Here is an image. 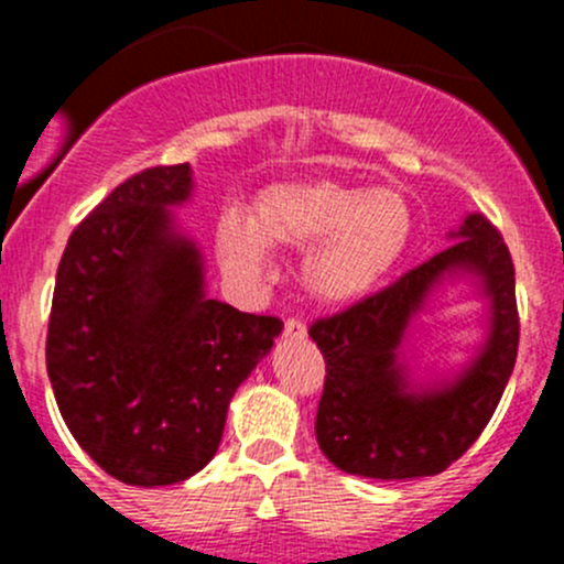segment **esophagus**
Returning a JSON list of instances; mask_svg holds the SVG:
<instances>
[{"mask_svg":"<svg viewBox=\"0 0 564 564\" xmlns=\"http://www.w3.org/2000/svg\"><path fill=\"white\" fill-rule=\"evenodd\" d=\"M283 335L294 340H303L305 335H308V327H305V322H300V318H286V324H283Z\"/></svg>","mask_w":564,"mask_h":564,"instance_id":"1","label":"esophagus"}]
</instances>
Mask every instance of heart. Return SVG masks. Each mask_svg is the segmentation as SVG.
Wrapping results in <instances>:
<instances>
[{
  "mask_svg": "<svg viewBox=\"0 0 564 564\" xmlns=\"http://www.w3.org/2000/svg\"><path fill=\"white\" fill-rule=\"evenodd\" d=\"M412 237V213L390 187L335 180L281 182L256 202V218L231 207L218 226V253L237 275L264 278L270 246L308 250L305 289L327 305L357 303L401 261Z\"/></svg>",
  "mask_w": 564,
  "mask_h": 564,
  "instance_id": "b5f03b06",
  "label": "heart"
}]
</instances>
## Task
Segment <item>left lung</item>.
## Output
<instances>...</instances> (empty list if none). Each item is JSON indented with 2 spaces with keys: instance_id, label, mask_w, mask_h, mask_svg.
Masks as SVG:
<instances>
[{
  "instance_id": "left-lung-1",
  "label": "left lung",
  "mask_w": 564,
  "mask_h": 564,
  "mask_svg": "<svg viewBox=\"0 0 564 564\" xmlns=\"http://www.w3.org/2000/svg\"><path fill=\"white\" fill-rule=\"evenodd\" d=\"M453 246L308 335L327 362L316 412V442L338 469L373 480L445 471L491 420L519 355V308L510 250L491 220L466 215ZM453 276H471L489 305V333L453 380L411 382L408 327L430 294Z\"/></svg>"
}]
</instances>
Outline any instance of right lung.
<instances>
[{"mask_svg":"<svg viewBox=\"0 0 564 564\" xmlns=\"http://www.w3.org/2000/svg\"><path fill=\"white\" fill-rule=\"evenodd\" d=\"M193 169L133 174L76 226L56 270L45 368L62 420L128 486H172L213 460L237 388L283 322L207 297L202 250L172 207Z\"/></svg>","mask_w":564,"mask_h":564,"instance_id":"1","label":"right lung"}]
</instances>
